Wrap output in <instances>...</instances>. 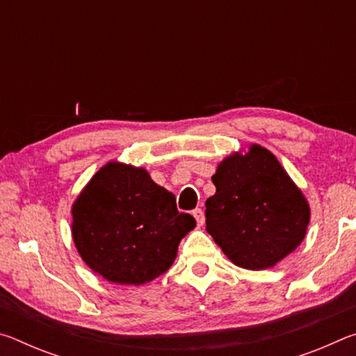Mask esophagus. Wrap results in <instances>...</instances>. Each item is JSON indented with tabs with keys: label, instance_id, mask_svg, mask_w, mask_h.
<instances>
[{
	"label": "esophagus",
	"instance_id": "1",
	"mask_svg": "<svg viewBox=\"0 0 356 356\" xmlns=\"http://www.w3.org/2000/svg\"><path fill=\"white\" fill-rule=\"evenodd\" d=\"M193 216H195L197 226H202V225H204V212H202L201 209H195V210H193Z\"/></svg>",
	"mask_w": 356,
	"mask_h": 356
}]
</instances>
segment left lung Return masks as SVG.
I'll list each match as a JSON object with an SVG mask.
<instances>
[{"mask_svg": "<svg viewBox=\"0 0 356 356\" xmlns=\"http://www.w3.org/2000/svg\"><path fill=\"white\" fill-rule=\"evenodd\" d=\"M206 201V229L229 261L272 268L303 242L311 209L278 159L259 144L227 155Z\"/></svg>", "mask_w": 356, "mask_h": 356, "instance_id": "left-lung-1", "label": "left lung"}]
</instances>
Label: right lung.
<instances>
[{"instance_id": "obj_1", "label": "right lung", "mask_w": 356, "mask_h": 356, "mask_svg": "<svg viewBox=\"0 0 356 356\" xmlns=\"http://www.w3.org/2000/svg\"><path fill=\"white\" fill-rule=\"evenodd\" d=\"M72 238L84 264L114 284L141 286L163 275L196 226L176 196L144 168L108 161L72 206Z\"/></svg>"}]
</instances>
